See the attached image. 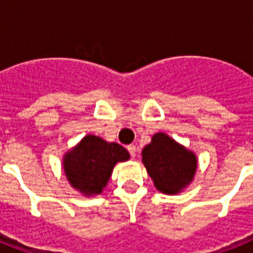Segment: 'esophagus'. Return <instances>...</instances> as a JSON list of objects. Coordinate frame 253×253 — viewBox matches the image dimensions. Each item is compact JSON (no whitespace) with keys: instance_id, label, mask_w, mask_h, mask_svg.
<instances>
[{"instance_id":"34e87169","label":"esophagus","mask_w":253,"mask_h":253,"mask_svg":"<svg viewBox=\"0 0 253 253\" xmlns=\"http://www.w3.org/2000/svg\"><path fill=\"white\" fill-rule=\"evenodd\" d=\"M128 152L129 154H130V157L132 158L136 157V152H137L136 145H128Z\"/></svg>"}]
</instances>
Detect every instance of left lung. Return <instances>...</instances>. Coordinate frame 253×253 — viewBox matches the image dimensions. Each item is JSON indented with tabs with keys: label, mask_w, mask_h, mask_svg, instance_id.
<instances>
[{
	"label": "left lung",
	"mask_w": 253,
	"mask_h": 253,
	"mask_svg": "<svg viewBox=\"0 0 253 253\" xmlns=\"http://www.w3.org/2000/svg\"><path fill=\"white\" fill-rule=\"evenodd\" d=\"M142 162L154 186L164 194H178L193 181L197 156L165 133H156L142 149Z\"/></svg>",
	"instance_id": "1"
}]
</instances>
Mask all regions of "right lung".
Instances as JSON below:
<instances>
[{
    "instance_id": "1",
    "label": "right lung",
    "mask_w": 253,
    "mask_h": 253,
    "mask_svg": "<svg viewBox=\"0 0 253 253\" xmlns=\"http://www.w3.org/2000/svg\"><path fill=\"white\" fill-rule=\"evenodd\" d=\"M128 160L124 146L88 134L64 154L63 169L74 189L92 197L103 191L117 162Z\"/></svg>"
}]
</instances>
